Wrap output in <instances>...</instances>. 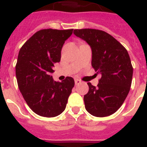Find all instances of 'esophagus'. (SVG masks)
Here are the masks:
<instances>
[{"mask_svg":"<svg viewBox=\"0 0 147 147\" xmlns=\"http://www.w3.org/2000/svg\"><path fill=\"white\" fill-rule=\"evenodd\" d=\"M81 82H81V80H79V79H75V84H76V85L79 84Z\"/></svg>","mask_w":147,"mask_h":147,"instance_id":"1","label":"esophagus"}]
</instances>
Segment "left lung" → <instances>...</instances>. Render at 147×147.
<instances>
[{"instance_id":"1","label":"left lung","mask_w":147,"mask_h":147,"mask_svg":"<svg viewBox=\"0 0 147 147\" xmlns=\"http://www.w3.org/2000/svg\"><path fill=\"white\" fill-rule=\"evenodd\" d=\"M92 49V66L101 78L97 87L87 83L84 96L85 109L90 114L104 117L119 109L130 91L133 68L127 49L112 36L96 29L74 30Z\"/></svg>"}]
</instances>
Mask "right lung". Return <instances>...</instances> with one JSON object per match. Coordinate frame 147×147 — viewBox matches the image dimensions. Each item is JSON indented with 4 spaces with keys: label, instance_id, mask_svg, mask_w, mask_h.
Returning a JSON list of instances; mask_svg holds the SVG:
<instances>
[{
    "label": "right lung",
    "instance_id": "1",
    "mask_svg": "<svg viewBox=\"0 0 147 147\" xmlns=\"http://www.w3.org/2000/svg\"><path fill=\"white\" fill-rule=\"evenodd\" d=\"M73 30L44 29L33 34L21 47L16 64L19 89L30 109L44 117H54L66 107L74 80L55 82L51 74L61 58L65 41Z\"/></svg>",
    "mask_w": 147,
    "mask_h": 147
}]
</instances>
